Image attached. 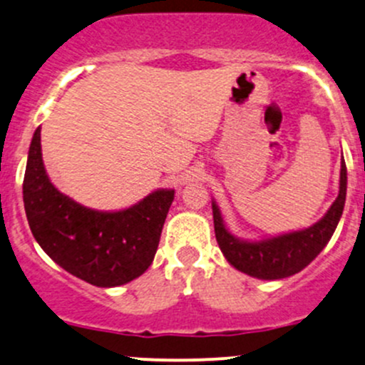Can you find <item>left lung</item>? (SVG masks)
I'll use <instances>...</instances> for the list:
<instances>
[{
    "mask_svg": "<svg viewBox=\"0 0 365 365\" xmlns=\"http://www.w3.org/2000/svg\"><path fill=\"white\" fill-rule=\"evenodd\" d=\"M344 200H346V165L341 161L339 195L325 216L313 227L277 237L257 240V242L240 240L225 228L220 209L212 202L216 240L228 264L234 265L240 272L258 279H283L300 272L320 255L339 223Z\"/></svg>",
    "mask_w": 365,
    "mask_h": 365,
    "instance_id": "8db88e82",
    "label": "left lung"
}]
</instances>
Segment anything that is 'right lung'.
Returning a JSON list of instances; mask_svg holds the SVG:
<instances>
[{"label": "right lung", "mask_w": 365, "mask_h": 365, "mask_svg": "<svg viewBox=\"0 0 365 365\" xmlns=\"http://www.w3.org/2000/svg\"><path fill=\"white\" fill-rule=\"evenodd\" d=\"M174 190H158L125 210L101 212L54 187L45 172L40 128L28 153L24 209L36 242L73 276L110 288L126 284L153 264Z\"/></svg>", "instance_id": "right-lung-1"}]
</instances>
